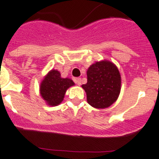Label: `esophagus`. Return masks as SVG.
I'll return each mask as SVG.
<instances>
[{"mask_svg":"<svg viewBox=\"0 0 159 159\" xmlns=\"http://www.w3.org/2000/svg\"><path fill=\"white\" fill-rule=\"evenodd\" d=\"M75 83H76L78 85H81V79L80 78H77L75 80Z\"/></svg>","mask_w":159,"mask_h":159,"instance_id":"1","label":"esophagus"}]
</instances>
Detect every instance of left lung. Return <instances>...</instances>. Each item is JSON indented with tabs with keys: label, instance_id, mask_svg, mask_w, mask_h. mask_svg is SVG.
Listing matches in <instances>:
<instances>
[{
	"label": "left lung",
	"instance_id": "left-lung-1",
	"mask_svg": "<svg viewBox=\"0 0 159 159\" xmlns=\"http://www.w3.org/2000/svg\"><path fill=\"white\" fill-rule=\"evenodd\" d=\"M88 82L81 87L87 94L88 103L95 108H106L118 99L121 91V75L115 64L101 61L87 70Z\"/></svg>",
	"mask_w": 159,
	"mask_h": 159
}]
</instances>
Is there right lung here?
<instances>
[{"mask_svg": "<svg viewBox=\"0 0 159 159\" xmlns=\"http://www.w3.org/2000/svg\"><path fill=\"white\" fill-rule=\"evenodd\" d=\"M75 85L70 78H63L57 70H51L47 74L40 85V94L50 106H57L63 101L68 89Z\"/></svg>", "mask_w": 159, "mask_h": 159, "instance_id": "add662e5", "label": "right lung"}]
</instances>
